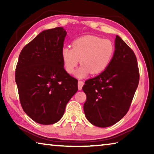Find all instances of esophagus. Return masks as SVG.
<instances>
[{"instance_id":"obj_1","label":"esophagus","mask_w":154,"mask_h":154,"mask_svg":"<svg viewBox=\"0 0 154 154\" xmlns=\"http://www.w3.org/2000/svg\"><path fill=\"white\" fill-rule=\"evenodd\" d=\"M83 85H84V82H82V81H79V82H78V89H79V90H81L82 89Z\"/></svg>"}]
</instances>
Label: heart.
Instances as JSON below:
<instances>
[{"instance_id": "obj_1", "label": "heart", "mask_w": 154, "mask_h": 154, "mask_svg": "<svg viewBox=\"0 0 154 154\" xmlns=\"http://www.w3.org/2000/svg\"><path fill=\"white\" fill-rule=\"evenodd\" d=\"M72 49L64 46L61 56L65 71L75 72L79 62L82 66L75 73L78 78H84L90 72L100 74L107 69L113 60L115 45L111 40L94 35L79 36L72 41Z\"/></svg>"}]
</instances>
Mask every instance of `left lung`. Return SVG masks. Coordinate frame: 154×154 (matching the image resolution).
Listing matches in <instances>:
<instances>
[{"label":"left lung","mask_w":154,"mask_h":154,"mask_svg":"<svg viewBox=\"0 0 154 154\" xmlns=\"http://www.w3.org/2000/svg\"><path fill=\"white\" fill-rule=\"evenodd\" d=\"M115 54L105 71L85 82V116L91 124L106 128L119 122L128 111L139 85V71L134 51L117 35Z\"/></svg>","instance_id":"left-lung-1"}]
</instances>
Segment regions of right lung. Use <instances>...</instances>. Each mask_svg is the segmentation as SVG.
<instances>
[{
    "instance_id": "right-lung-1",
    "label": "right lung",
    "mask_w": 154,
    "mask_h": 154,
    "mask_svg": "<svg viewBox=\"0 0 154 154\" xmlns=\"http://www.w3.org/2000/svg\"><path fill=\"white\" fill-rule=\"evenodd\" d=\"M66 35L62 27L43 30L19 56L15 77L20 103L36 123L58 122L78 90L77 79L65 71L62 60Z\"/></svg>"
}]
</instances>
